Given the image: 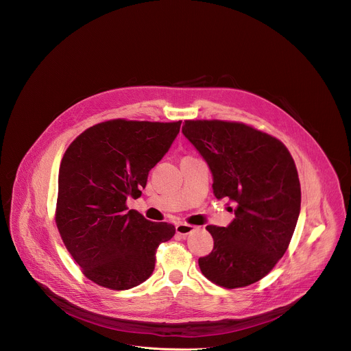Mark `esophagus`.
<instances>
[{
    "label": "esophagus",
    "mask_w": 351,
    "mask_h": 351,
    "mask_svg": "<svg viewBox=\"0 0 351 351\" xmlns=\"http://www.w3.org/2000/svg\"><path fill=\"white\" fill-rule=\"evenodd\" d=\"M193 231H195V227L194 226H190V224H178L176 226V234L182 235V237H187L189 234H191Z\"/></svg>",
    "instance_id": "34e87169"
}]
</instances>
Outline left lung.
Segmentation results:
<instances>
[{
	"instance_id": "left-lung-1",
	"label": "left lung",
	"mask_w": 351,
	"mask_h": 351,
	"mask_svg": "<svg viewBox=\"0 0 351 351\" xmlns=\"http://www.w3.org/2000/svg\"><path fill=\"white\" fill-rule=\"evenodd\" d=\"M182 132L208 162L215 197L230 198L235 206L228 227H206L215 245L198 260L201 272L226 289L261 280L286 253L301 210L290 152L243 123L186 120Z\"/></svg>"
}]
</instances>
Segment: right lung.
<instances>
[{
	"label": "right lung",
	"instance_id": "obj_1",
	"mask_svg": "<svg viewBox=\"0 0 351 351\" xmlns=\"http://www.w3.org/2000/svg\"><path fill=\"white\" fill-rule=\"evenodd\" d=\"M180 124L109 120L87 128L65 150L56 224L83 275L98 286H139L154 271L158 245L175 235L172 224L149 221L125 201L141 197Z\"/></svg>",
	"mask_w": 351,
	"mask_h": 351
}]
</instances>
